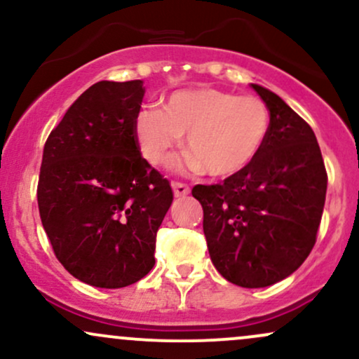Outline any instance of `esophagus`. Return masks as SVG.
Segmentation results:
<instances>
[{"mask_svg":"<svg viewBox=\"0 0 359 359\" xmlns=\"http://www.w3.org/2000/svg\"><path fill=\"white\" fill-rule=\"evenodd\" d=\"M172 191H174L175 197H185V196H189V192H191V187H189L187 184L174 182L172 184Z\"/></svg>","mask_w":359,"mask_h":359,"instance_id":"obj_1","label":"esophagus"}]
</instances>
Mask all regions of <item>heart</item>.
Here are the masks:
<instances>
[{
	"instance_id": "b5f03b06",
	"label": "heart",
	"mask_w": 359,
	"mask_h": 359,
	"mask_svg": "<svg viewBox=\"0 0 359 359\" xmlns=\"http://www.w3.org/2000/svg\"><path fill=\"white\" fill-rule=\"evenodd\" d=\"M270 111L259 97L203 88L177 90L162 108L135 116L140 151L162 165L187 133V165L212 177H231L257 158L270 133Z\"/></svg>"
}]
</instances>
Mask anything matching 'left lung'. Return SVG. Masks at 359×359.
Returning <instances> with one entry per match:
<instances>
[{
    "instance_id": "obj_1",
    "label": "left lung",
    "mask_w": 359,
    "mask_h": 359,
    "mask_svg": "<svg viewBox=\"0 0 359 359\" xmlns=\"http://www.w3.org/2000/svg\"><path fill=\"white\" fill-rule=\"evenodd\" d=\"M270 111L257 158L222 184L196 185L212 265L228 282L269 287L294 273L316 245L327 174L312 128L282 97L251 84Z\"/></svg>"
}]
</instances>
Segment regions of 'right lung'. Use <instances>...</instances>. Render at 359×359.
Segmentation results:
<instances>
[{
  "label": "right lung",
  "mask_w": 359,
  "mask_h": 359,
  "mask_svg": "<svg viewBox=\"0 0 359 359\" xmlns=\"http://www.w3.org/2000/svg\"><path fill=\"white\" fill-rule=\"evenodd\" d=\"M143 81H101L81 94L43 147L40 219L64 269L121 288L155 265V238L174 194L140 154L135 116Z\"/></svg>",
  "instance_id": "1"
}]
</instances>
